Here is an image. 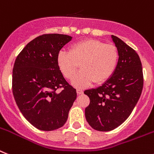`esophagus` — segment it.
<instances>
[{
  "label": "esophagus",
  "instance_id": "34e87169",
  "mask_svg": "<svg viewBox=\"0 0 154 154\" xmlns=\"http://www.w3.org/2000/svg\"><path fill=\"white\" fill-rule=\"evenodd\" d=\"M77 93L78 95H81V94H83V91L81 89H77Z\"/></svg>",
  "mask_w": 154,
  "mask_h": 154
}]
</instances>
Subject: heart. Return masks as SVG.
<instances>
[{
	"mask_svg": "<svg viewBox=\"0 0 154 154\" xmlns=\"http://www.w3.org/2000/svg\"><path fill=\"white\" fill-rule=\"evenodd\" d=\"M118 62L116 46L96 39H86L70 46L69 51H59L57 63L66 79L74 77L78 68L81 71L72 81L76 88H85L95 81L101 84L109 79L114 72Z\"/></svg>",
	"mask_w": 154,
	"mask_h": 154,
	"instance_id": "obj_1",
	"label": "heart"
}]
</instances>
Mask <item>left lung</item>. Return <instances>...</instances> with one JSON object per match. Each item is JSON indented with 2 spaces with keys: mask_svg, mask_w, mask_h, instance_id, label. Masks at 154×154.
I'll use <instances>...</instances> for the list:
<instances>
[{
  "mask_svg": "<svg viewBox=\"0 0 154 154\" xmlns=\"http://www.w3.org/2000/svg\"><path fill=\"white\" fill-rule=\"evenodd\" d=\"M118 51L114 72L102 86L85 91L90 99L85 108L89 125L109 131L124 123L139 101L143 88V67L139 55L116 36H111Z\"/></svg>",
  "mask_w": 154,
  "mask_h": 154,
  "instance_id": "left-lung-1",
  "label": "left lung"
}]
</instances>
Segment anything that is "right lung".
Returning a JSON list of instances; mask_svg holds the SVG:
<instances>
[{"label":"right lung","instance_id":"add662e5","mask_svg":"<svg viewBox=\"0 0 154 154\" xmlns=\"http://www.w3.org/2000/svg\"><path fill=\"white\" fill-rule=\"evenodd\" d=\"M65 34L50 33L36 37L19 54L12 70V92L19 110L41 131L63 127L77 98L57 63L62 48L71 41ZM63 87L61 93L58 88Z\"/></svg>","mask_w":154,"mask_h":154}]
</instances>
